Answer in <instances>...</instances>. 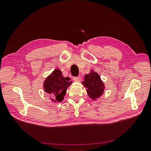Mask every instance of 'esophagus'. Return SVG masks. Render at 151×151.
I'll list each match as a JSON object with an SVG mask.
<instances>
[{
  "label": "esophagus",
  "instance_id": "obj_1",
  "mask_svg": "<svg viewBox=\"0 0 151 151\" xmlns=\"http://www.w3.org/2000/svg\"><path fill=\"white\" fill-rule=\"evenodd\" d=\"M82 77L81 76H77V77H74V80L76 82H80L81 81Z\"/></svg>",
  "mask_w": 151,
  "mask_h": 151
}]
</instances>
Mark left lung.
Here are the masks:
<instances>
[{"label": "left lung", "instance_id": "obj_1", "mask_svg": "<svg viewBox=\"0 0 151 151\" xmlns=\"http://www.w3.org/2000/svg\"><path fill=\"white\" fill-rule=\"evenodd\" d=\"M83 84L87 88V92L91 98L94 99L103 94L104 84L96 72L91 71L89 74L85 75Z\"/></svg>", "mask_w": 151, "mask_h": 151}]
</instances>
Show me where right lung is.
I'll list each match as a JSON object with an SVG mask.
<instances>
[{
	"mask_svg": "<svg viewBox=\"0 0 151 151\" xmlns=\"http://www.w3.org/2000/svg\"><path fill=\"white\" fill-rule=\"evenodd\" d=\"M71 83L69 77H64L62 71L56 68L45 81L43 87L52 101L60 102L63 99L66 90Z\"/></svg>",
	"mask_w": 151,
	"mask_h": 151,
	"instance_id": "right-lung-1",
	"label": "right lung"
}]
</instances>
